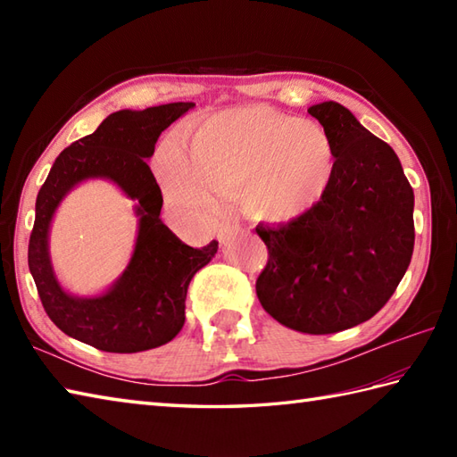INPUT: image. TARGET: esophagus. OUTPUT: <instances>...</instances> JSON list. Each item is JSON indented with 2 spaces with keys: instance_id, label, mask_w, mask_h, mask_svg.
Wrapping results in <instances>:
<instances>
[{
  "instance_id": "esophagus-1",
  "label": "esophagus",
  "mask_w": 457,
  "mask_h": 457,
  "mask_svg": "<svg viewBox=\"0 0 457 457\" xmlns=\"http://www.w3.org/2000/svg\"><path fill=\"white\" fill-rule=\"evenodd\" d=\"M239 231H241L239 223H234V221L221 223L220 229H218V241H220V244L226 245V244H229V241L239 234Z\"/></svg>"
}]
</instances>
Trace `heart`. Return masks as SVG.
Listing matches in <instances>:
<instances>
[{
	"label": "heart",
	"instance_id": "b5f03b06",
	"mask_svg": "<svg viewBox=\"0 0 457 457\" xmlns=\"http://www.w3.org/2000/svg\"><path fill=\"white\" fill-rule=\"evenodd\" d=\"M157 172L177 208L206 213L216 196L244 187L241 198L253 216L290 221L324 200L336 149L318 123L249 105L210 115L188 143L170 135L159 149Z\"/></svg>",
	"mask_w": 457,
	"mask_h": 457
}]
</instances>
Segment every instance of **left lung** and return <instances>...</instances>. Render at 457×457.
I'll list each match as a JSON object with an SVG mask.
<instances>
[{"label":"left lung","instance_id":"8db88e82","mask_svg":"<svg viewBox=\"0 0 457 457\" xmlns=\"http://www.w3.org/2000/svg\"><path fill=\"white\" fill-rule=\"evenodd\" d=\"M336 149L324 200L285 226L255 228L269 249L259 303L303 334H336L373 318L414 249V192L396 153L337 102L308 108Z\"/></svg>","mask_w":457,"mask_h":457}]
</instances>
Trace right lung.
<instances>
[{
  "label": "right lung",
  "mask_w": 457,
  "mask_h": 457,
  "mask_svg": "<svg viewBox=\"0 0 457 457\" xmlns=\"http://www.w3.org/2000/svg\"><path fill=\"white\" fill-rule=\"evenodd\" d=\"M194 108L192 102L108 115L92 135L58 154L35 204L29 270L48 318L79 342L110 353H137L169 344L184 326L192 277L218 251L213 239L194 249L161 221L162 194L147 164L159 135ZM108 178L138 202V241L129 269L100 297L79 299L57 285L47 257V229L57 204L76 183Z\"/></svg>",
  "instance_id": "right-lung-1"
}]
</instances>
